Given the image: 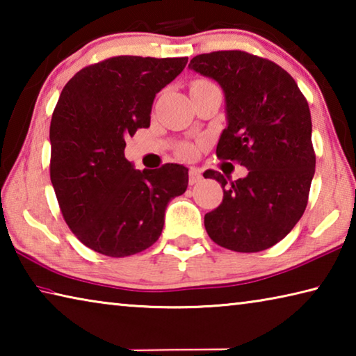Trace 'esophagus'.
<instances>
[{
    "label": "esophagus",
    "mask_w": 356,
    "mask_h": 356,
    "mask_svg": "<svg viewBox=\"0 0 356 356\" xmlns=\"http://www.w3.org/2000/svg\"><path fill=\"white\" fill-rule=\"evenodd\" d=\"M201 179H202L201 171L196 170V168H191L190 172H188V182H190V185H195L197 182H201Z\"/></svg>",
    "instance_id": "1"
}]
</instances>
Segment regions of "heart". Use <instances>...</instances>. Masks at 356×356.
I'll return each instance as SVG.
<instances>
[{"instance_id":"heart-1","label":"heart","mask_w":356,"mask_h":356,"mask_svg":"<svg viewBox=\"0 0 356 356\" xmlns=\"http://www.w3.org/2000/svg\"><path fill=\"white\" fill-rule=\"evenodd\" d=\"M200 83H207V81H204V80H197V81H195L193 84H200ZM191 84V86H193ZM180 155L184 156V159H193V156H195V154H196V147L193 146V144H184L182 147H180Z\"/></svg>"}]
</instances>
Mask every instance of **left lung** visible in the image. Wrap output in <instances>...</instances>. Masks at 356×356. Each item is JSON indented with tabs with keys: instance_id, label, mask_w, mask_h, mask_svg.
Wrapping results in <instances>:
<instances>
[{
	"instance_id": "1",
	"label": "left lung",
	"mask_w": 356,
	"mask_h": 356,
	"mask_svg": "<svg viewBox=\"0 0 356 356\" xmlns=\"http://www.w3.org/2000/svg\"><path fill=\"white\" fill-rule=\"evenodd\" d=\"M190 69L220 83L227 127L216 156L248 170L229 184L218 180L222 202L204 216L209 237L222 248L257 252L281 242L308 206L316 171L311 111L293 78L278 64L242 50L197 55Z\"/></svg>"
}]
</instances>
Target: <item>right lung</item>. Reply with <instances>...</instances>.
<instances>
[{
  "instance_id": "1",
  "label": "right lung",
  "mask_w": 356,
  "mask_h": 356,
  "mask_svg": "<svg viewBox=\"0 0 356 356\" xmlns=\"http://www.w3.org/2000/svg\"><path fill=\"white\" fill-rule=\"evenodd\" d=\"M188 58L114 56L65 84L50 124V179L70 231L110 257L141 252L159 240L165 210L185 193L188 170L166 163L134 170L125 138L150 125L155 94Z\"/></svg>"
}]
</instances>
